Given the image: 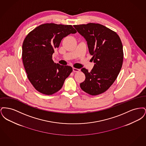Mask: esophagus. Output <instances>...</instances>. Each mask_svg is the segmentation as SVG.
I'll return each mask as SVG.
<instances>
[{"label": "esophagus", "mask_w": 146, "mask_h": 146, "mask_svg": "<svg viewBox=\"0 0 146 146\" xmlns=\"http://www.w3.org/2000/svg\"><path fill=\"white\" fill-rule=\"evenodd\" d=\"M73 71L74 72H79L80 71V70L78 69V68H73Z\"/></svg>", "instance_id": "34e87169"}]
</instances>
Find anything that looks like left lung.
Instances as JSON below:
<instances>
[{
  "label": "left lung",
  "mask_w": 146,
  "mask_h": 146,
  "mask_svg": "<svg viewBox=\"0 0 146 146\" xmlns=\"http://www.w3.org/2000/svg\"><path fill=\"white\" fill-rule=\"evenodd\" d=\"M73 26L87 42L95 63L90 72L85 68L81 70L85 79L80 88L93 96L104 93L114 82L122 67L124 54L121 40L115 32L99 23Z\"/></svg>",
  "instance_id": "8db88e82"
}]
</instances>
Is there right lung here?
<instances>
[{
  "label": "right lung",
  "instance_id": "add662e5",
  "mask_svg": "<svg viewBox=\"0 0 146 146\" xmlns=\"http://www.w3.org/2000/svg\"><path fill=\"white\" fill-rule=\"evenodd\" d=\"M76 31L72 25L42 24L28 33L22 44V61L29 82L43 94L51 95L62 87L73 69L54 63L52 56L64 37Z\"/></svg>",
  "mask_w": 146,
  "mask_h": 146
}]
</instances>
